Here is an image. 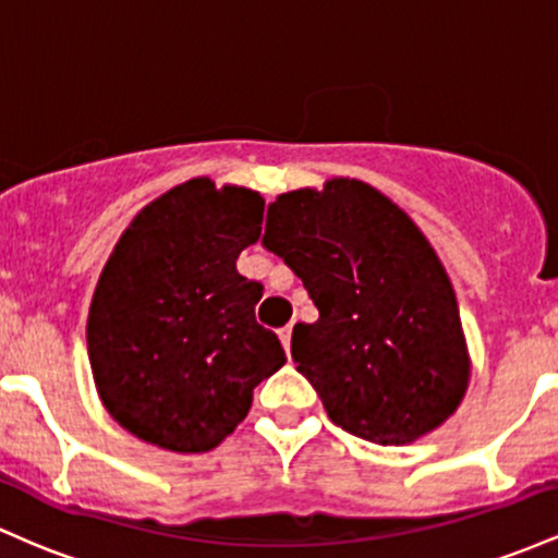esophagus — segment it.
<instances>
[{"label": "esophagus", "mask_w": 558, "mask_h": 558, "mask_svg": "<svg viewBox=\"0 0 558 558\" xmlns=\"http://www.w3.org/2000/svg\"><path fill=\"white\" fill-rule=\"evenodd\" d=\"M279 340H281V345H284L287 353H290V345H292V324H287L284 329H279Z\"/></svg>", "instance_id": "obj_1"}]
</instances>
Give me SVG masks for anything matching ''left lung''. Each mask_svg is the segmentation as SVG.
Here are the masks:
<instances>
[{
    "label": "left lung",
    "mask_w": 558,
    "mask_h": 558,
    "mask_svg": "<svg viewBox=\"0 0 558 558\" xmlns=\"http://www.w3.org/2000/svg\"><path fill=\"white\" fill-rule=\"evenodd\" d=\"M263 247L303 279L318 318L292 359L337 427L405 446L440 427L469 385L459 303L427 236L359 179L268 205Z\"/></svg>",
    "instance_id": "8db88e82"
}]
</instances>
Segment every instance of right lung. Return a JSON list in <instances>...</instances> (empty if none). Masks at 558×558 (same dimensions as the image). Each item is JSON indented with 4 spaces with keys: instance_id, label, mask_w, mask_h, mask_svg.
I'll return each mask as SVG.
<instances>
[{
    "instance_id": "obj_1",
    "label": "right lung",
    "mask_w": 558,
    "mask_h": 558,
    "mask_svg": "<svg viewBox=\"0 0 558 558\" xmlns=\"http://www.w3.org/2000/svg\"><path fill=\"white\" fill-rule=\"evenodd\" d=\"M263 197L190 179L136 213L99 274L86 348L108 414L144 442L205 453L284 366L255 322L263 284L236 271L260 236Z\"/></svg>"
}]
</instances>
